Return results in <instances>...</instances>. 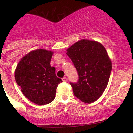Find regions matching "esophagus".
Returning a JSON list of instances; mask_svg holds the SVG:
<instances>
[{
    "label": "esophagus",
    "mask_w": 133,
    "mask_h": 133,
    "mask_svg": "<svg viewBox=\"0 0 133 133\" xmlns=\"http://www.w3.org/2000/svg\"><path fill=\"white\" fill-rule=\"evenodd\" d=\"M62 80H63V82H67L68 81V78H67L66 77H64L62 78Z\"/></svg>",
    "instance_id": "1"
}]
</instances>
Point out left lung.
Here are the masks:
<instances>
[{
	"mask_svg": "<svg viewBox=\"0 0 133 133\" xmlns=\"http://www.w3.org/2000/svg\"><path fill=\"white\" fill-rule=\"evenodd\" d=\"M67 51L78 75L77 82H70L74 95L88 104L96 101L105 91L112 69L106 49L98 42L83 39Z\"/></svg>",
	"mask_w": 133,
	"mask_h": 133,
	"instance_id": "obj_1",
	"label": "left lung"
}]
</instances>
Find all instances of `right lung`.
Here are the masks:
<instances>
[{
	"label": "right lung",
	"mask_w": 133,
	"mask_h": 133,
	"mask_svg": "<svg viewBox=\"0 0 133 133\" xmlns=\"http://www.w3.org/2000/svg\"><path fill=\"white\" fill-rule=\"evenodd\" d=\"M53 52L38 49L29 52L20 60L15 71L16 82L24 95L39 105L51 102L56 89L62 82L50 65Z\"/></svg>",
	"instance_id": "add662e5"
}]
</instances>
